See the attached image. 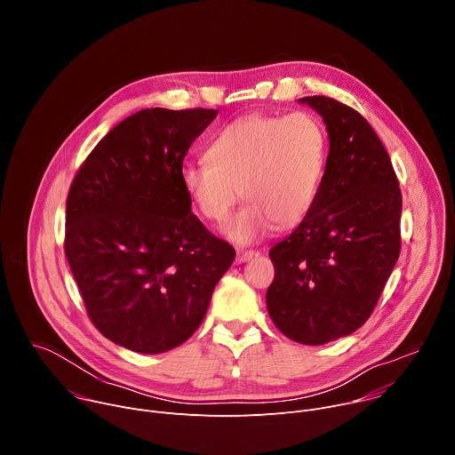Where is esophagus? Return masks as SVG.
I'll return each mask as SVG.
<instances>
[{"label":"esophagus","mask_w":455,"mask_h":455,"mask_svg":"<svg viewBox=\"0 0 455 455\" xmlns=\"http://www.w3.org/2000/svg\"><path fill=\"white\" fill-rule=\"evenodd\" d=\"M255 255V250H237V255H235V261L237 263H246L250 261V259Z\"/></svg>","instance_id":"34e87169"}]
</instances>
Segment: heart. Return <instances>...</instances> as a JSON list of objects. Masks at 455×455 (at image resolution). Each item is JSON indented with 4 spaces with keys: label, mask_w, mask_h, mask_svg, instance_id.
<instances>
[{
    "label": "heart",
    "mask_w": 455,
    "mask_h": 455,
    "mask_svg": "<svg viewBox=\"0 0 455 455\" xmlns=\"http://www.w3.org/2000/svg\"><path fill=\"white\" fill-rule=\"evenodd\" d=\"M328 135L309 113L241 116L212 139L207 160L187 162L180 180L198 212L223 223L237 244L263 239L274 227L291 228L311 212L326 176Z\"/></svg>",
    "instance_id": "heart-1"
}]
</instances>
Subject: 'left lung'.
I'll use <instances>...</instances> for the list:
<instances>
[{"mask_svg":"<svg viewBox=\"0 0 455 455\" xmlns=\"http://www.w3.org/2000/svg\"><path fill=\"white\" fill-rule=\"evenodd\" d=\"M328 127L330 155L307 218L270 257L267 307L288 339L322 346L374 311L402 250V190L371 124L331 97H304Z\"/></svg>","mask_w":455,"mask_h":455,"instance_id":"left-lung-1","label":"left lung"}]
</instances>
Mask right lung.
<instances>
[{"label":"right lung","instance_id":"1","mask_svg":"<svg viewBox=\"0 0 455 455\" xmlns=\"http://www.w3.org/2000/svg\"><path fill=\"white\" fill-rule=\"evenodd\" d=\"M216 109H142L79 167L67 198L64 253L93 326L146 355L202 323L235 250L192 214L180 171Z\"/></svg>","mask_w":455,"mask_h":455}]
</instances>
